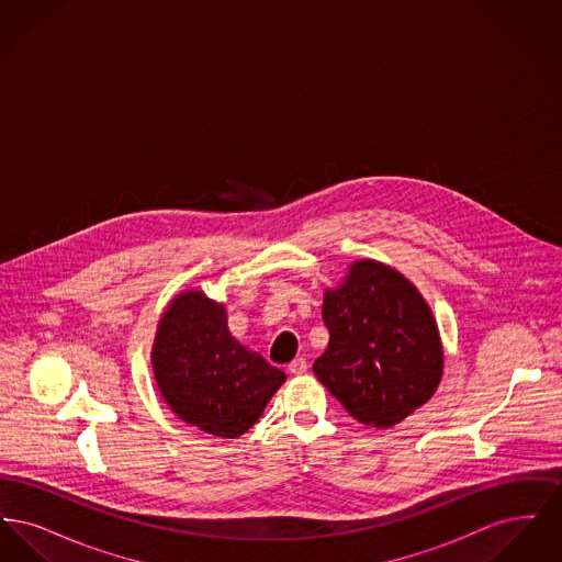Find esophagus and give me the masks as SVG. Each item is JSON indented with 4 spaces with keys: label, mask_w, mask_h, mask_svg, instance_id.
Returning <instances> with one entry per match:
<instances>
[{
    "label": "esophagus",
    "mask_w": 562,
    "mask_h": 562,
    "mask_svg": "<svg viewBox=\"0 0 562 562\" xmlns=\"http://www.w3.org/2000/svg\"><path fill=\"white\" fill-rule=\"evenodd\" d=\"M289 371L293 374L307 373V360L305 358H294L293 362L289 364Z\"/></svg>",
    "instance_id": "1"
}]
</instances>
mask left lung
I'll list each match as a JSON object with an SVG mask.
<instances>
[{
	"label": "left lung",
	"mask_w": 562,
	"mask_h": 562,
	"mask_svg": "<svg viewBox=\"0 0 562 562\" xmlns=\"http://www.w3.org/2000/svg\"><path fill=\"white\" fill-rule=\"evenodd\" d=\"M330 339L314 362L322 385L369 428H392L436 394L445 351L431 307L398 269L358 259L324 291Z\"/></svg>",
	"instance_id": "left-lung-1"
}]
</instances>
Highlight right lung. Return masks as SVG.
I'll return each mask as SVG.
<instances>
[{
    "label": "right lung",
    "instance_id": "1",
    "mask_svg": "<svg viewBox=\"0 0 562 562\" xmlns=\"http://www.w3.org/2000/svg\"><path fill=\"white\" fill-rule=\"evenodd\" d=\"M151 369L161 398L189 426L238 438L257 424L286 374L229 333L225 303L202 289L177 294L164 310Z\"/></svg>",
    "mask_w": 562,
    "mask_h": 562
}]
</instances>
